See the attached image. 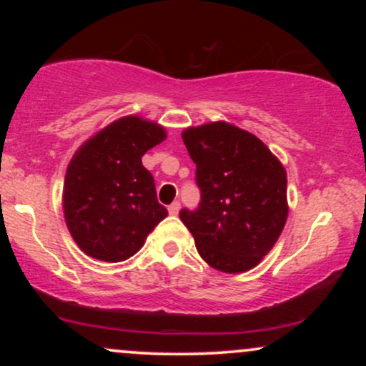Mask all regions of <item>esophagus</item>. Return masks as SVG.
<instances>
[{"mask_svg":"<svg viewBox=\"0 0 366 366\" xmlns=\"http://www.w3.org/2000/svg\"><path fill=\"white\" fill-rule=\"evenodd\" d=\"M179 209H180V203H179V201H174V203H172L169 207V213H170V215H177Z\"/></svg>","mask_w":366,"mask_h":366,"instance_id":"1","label":"esophagus"}]
</instances>
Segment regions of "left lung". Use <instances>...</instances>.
Here are the masks:
<instances>
[{
  "mask_svg": "<svg viewBox=\"0 0 366 366\" xmlns=\"http://www.w3.org/2000/svg\"><path fill=\"white\" fill-rule=\"evenodd\" d=\"M201 191L194 212L180 220L209 267L251 270L274 247L287 220V174L258 137L227 122L182 132Z\"/></svg>",
  "mask_w": 366,
  "mask_h": 366,
  "instance_id": "8db88e82",
  "label": "left lung"
}]
</instances>
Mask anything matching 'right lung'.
Listing matches in <instances>:
<instances>
[{
	"mask_svg": "<svg viewBox=\"0 0 366 366\" xmlns=\"http://www.w3.org/2000/svg\"><path fill=\"white\" fill-rule=\"evenodd\" d=\"M165 137L162 125L124 117L84 142L70 159L63 213L74 241L91 258L124 262L169 215L141 162Z\"/></svg>",
	"mask_w": 366,
	"mask_h": 366,
	"instance_id": "right-lung-1",
	"label": "right lung"
}]
</instances>
